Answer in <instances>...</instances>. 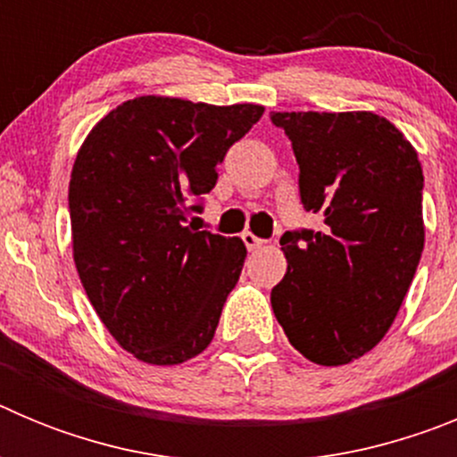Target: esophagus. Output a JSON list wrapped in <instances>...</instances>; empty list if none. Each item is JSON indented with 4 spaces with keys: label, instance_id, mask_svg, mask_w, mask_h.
Returning <instances> with one entry per match:
<instances>
[{
    "label": "esophagus",
    "instance_id": "1",
    "mask_svg": "<svg viewBox=\"0 0 457 457\" xmlns=\"http://www.w3.org/2000/svg\"><path fill=\"white\" fill-rule=\"evenodd\" d=\"M242 242H245V247L249 249V252H253V249H261L265 245V240H261V237H256L253 233H242Z\"/></svg>",
    "mask_w": 457,
    "mask_h": 457
}]
</instances>
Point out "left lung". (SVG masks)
Returning a JSON list of instances; mask_svg holds the SVG:
<instances>
[{
  "mask_svg": "<svg viewBox=\"0 0 457 457\" xmlns=\"http://www.w3.org/2000/svg\"><path fill=\"white\" fill-rule=\"evenodd\" d=\"M300 164V201L325 221L278 240L274 316L306 359L341 366L389 332L423 252V171L403 132L370 112H272Z\"/></svg>",
  "mask_w": 457,
  "mask_h": 457,
  "instance_id": "8db88e82",
  "label": "left lung"
}]
</instances>
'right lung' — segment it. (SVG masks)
<instances>
[{
	"label": "right lung",
	"instance_id": "add662e5",
	"mask_svg": "<svg viewBox=\"0 0 457 457\" xmlns=\"http://www.w3.org/2000/svg\"><path fill=\"white\" fill-rule=\"evenodd\" d=\"M261 104L141 96L109 112L71 173L72 256L93 309L119 345L155 366L183 364L215 337L247 249L187 226L226 151Z\"/></svg>",
	"mask_w": 457,
	"mask_h": 457
}]
</instances>
